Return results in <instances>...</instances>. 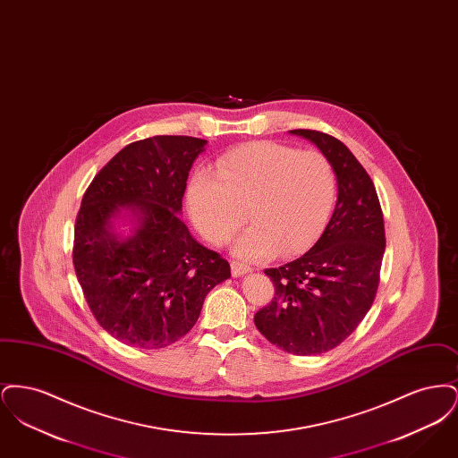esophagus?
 <instances>
[{"instance_id": "obj_1", "label": "esophagus", "mask_w": 458, "mask_h": 458, "mask_svg": "<svg viewBox=\"0 0 458 458\" xmlns=\"http://www.w3.org/2000/svg\"><path fill=\"white\" fill-rule=\"evenodd\" d=\"M250 271H252V267H249L247 264H242V262L237 261L232 262V275H233L235 278L243 276V275H247V273H250Z\"/></svg>"}]
</instances>
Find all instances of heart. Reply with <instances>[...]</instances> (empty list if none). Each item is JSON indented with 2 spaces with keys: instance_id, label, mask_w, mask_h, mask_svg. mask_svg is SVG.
<instances>
[{
  "instance_id": "heart-1",
  "label": "heart",
  "mask_w": 458,
  "mask_h": 458,
  "mask_svg": "<svg viewBox=\"0 0 458 458\" xmlns=\"http://www.w3.org/2000/svg\"><path fill=\"white\" fill-rule=\"evenodd\" d=\"M335 196L336 176L323 154L256 140L218 157L215 174H192L185 200L197 232L215 245L232 239L247 215L252 225L233 252L256 261L309 249L327 226Z\"/></svg>"
}]
</instances>
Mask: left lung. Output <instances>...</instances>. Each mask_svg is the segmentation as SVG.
I'll return each instance as SVG.
<instances>
[{
  "label": "left lung",
  "instance_id": "obj_1",
  "mask_svg": "<svg viewBox=\"0 0 458 458\" xmlns=\"http://www.w3.org/2000/svg\"><path fill=\"white\" fill-rule=\"evenodd\" d=\"M312 142L333 166L336 206L319 240L302 258L264 273L275 299L254 323L273 345L295 355H318L340 345L369 312L386 247L374 183L338 139L290 131Z\"/></svg>",
  "mask_w": 458,
  "mask_h": 458
}]
</instances>
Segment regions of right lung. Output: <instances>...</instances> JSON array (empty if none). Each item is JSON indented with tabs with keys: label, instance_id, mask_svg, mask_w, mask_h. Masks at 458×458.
<instances>
[{
	"label": "right lung",
	"instance_id": "obj_1",
	"mask_svg": "<svg viewBox=\"0 0 458 458\" xmlns=\"http://www.w3.org/2000/svg\"><path fill=\"white\" fill-rule=\"evenodd\" d=\"M208 140L131 142L96 174L75 221L73 266L98 323L118 342L163 349L196 325L206 295L232 276L180 219L189 172Z\"/></svg>",
	"mask_w": 458,
	"mask_h": 458
}]
</instances>
